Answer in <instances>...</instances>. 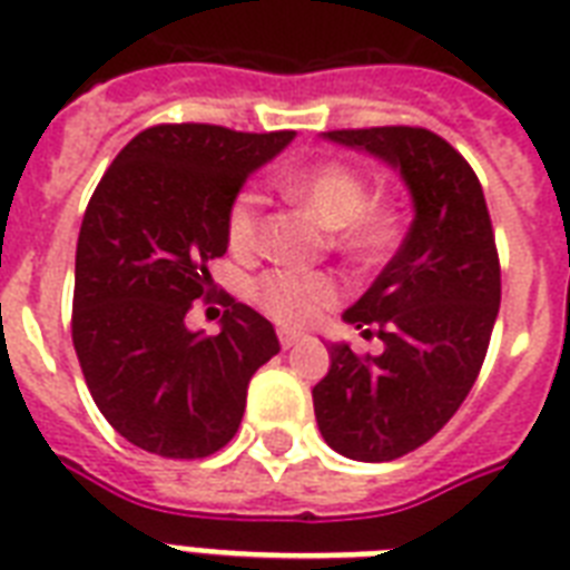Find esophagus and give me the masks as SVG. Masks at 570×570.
Masks as SVG:
<instances>
[{"mask_svg":"<svg viewBox=\"0 0 570 570\" xmlns=\"http://www.w3.org/2000/svg\"><path fill=\"white\" fill-rule=\"evenodd\" d=\"M277 340H281V346L284 348H293L302 343V334H295V331H277Z\"/></svg>","mask_w":570,"mask_h":570,"instance_id":"obj_1","label":"esophagus"}]
</instances>
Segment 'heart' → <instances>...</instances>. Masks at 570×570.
Listing matches in <instances>:
<instances>
[{"instance_id":"1","label":"heart","mask_w":570,"mask_h":570,"mask_svg":"<svg viewBox=\"0 0 570 570\" xmlns=\"http://www.w3.org/2000/svg\"><path fill=\"white\" fill-rule=\"evenodd\" d=\"M284 191L334 230V248L355 263H379L402 233V209L390 197H370V180L355 165L328 159L284 177ZM263 197L254 189L236 195L227 213V245L236 254H250L259 245ZM254 302L266 316L304 328L340 298V284L325 272H266L254 284Z\"/></svg>"}]
</instances>
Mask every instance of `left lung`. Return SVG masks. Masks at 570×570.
I'll return each instance as SVG.
<instances>
[{
  "mask_svg": "<svg viewBox=\"0 0 570 570\" xmlns=\"http://www.w3.org/2000/svg\"><path fill=\"white\" fill-rule=\"evenodd\" d=\"M325 138L393 165L414 200V222L393 259L343 313L384 352L361 357L331 343V370L313 387L331 450L393 461L450 423L482 370L500 311L494 230L479 177L432 129H334Z\"/></svg>",
  "mask_w": 570,
  "mask_h": 570,
  "instance_id": "1",
  "label": "left lung"
}]
</instances>
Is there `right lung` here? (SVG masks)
<instances>
[{"mask_svg": "<svg viewBox=\"0 0 570 570\" xmlns=\"http://www.w3.org/2000/svg\"><path fill=\"white\" fill-rule=\"evenodd\" d=\"M295 132L159 124L102 174L76 242L73 348L100 414L163 459H206L230 441L248 381L281 352L272 322L230 295L222 331L186 328L213 295L227 213L250 171Z\"/></svg>", "mask_w": 570, "mask_h": 570, "instance_id": "1", "label": "right lung"}]
</instances>
